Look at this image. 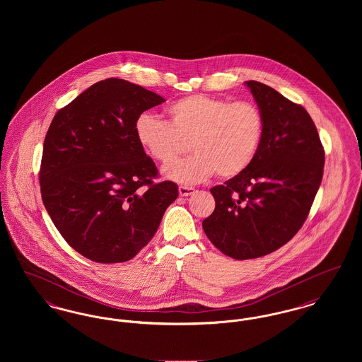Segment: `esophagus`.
<instances>
[{
    "label": "esophagus",
    "mask_w": 362,
    "mask_h": 362,
    "mask_svg": "<svg viewBox=\"0 0 362 362\" xmlns=\"http://www.w3.org/2000/svg\"><path fill=\"white\" fill-rule=\"evenodd\" d=\"M194 192H195V189H192V187H187V186H180L179 187V195L180 197H189Z\"/></svg>",
    "instance_id": "obj_1"
}]
</instances>
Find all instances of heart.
Segmentation results:
<instances>
[{"label":"heart","mask_w":362,"mask_h":362,"mask_svg":"<svg viewBox=\"0 0 362 362\" xmlns=\"http://www.w3.org/2000/svg\"><path fill=\"white\" fill-rule=\"evenodd\" d=\"M170 121L151 112L138 115L134 134L141 148L161 164L180 155L186 142L195 152L163 170L167 179L182 185H197L213 176H238L250 167L258 153L264 121L258 107L189 95L168 105Z\"/></svg>","instance_id":"b5f03b06"}]
</instances>
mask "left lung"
Masks as SVG:
<instances>
[{"label":"left lung","mask_w":362,"mask_h":362,"mask_svg":"<svg viewBox=\"0 0 362 362\" xmlns=\"http://www.w3.org/2000/svg\"><path fill=\"white\" fill-rule=\"evenodd\" d=\"M264 121L247 170L210 189L214 211L202 226L223 254L243 260L286 244L305 223L325 168V149L307 110L272 86L245 81Z\"/></svg>","instance_id":"8db88e82"}]
</instances>
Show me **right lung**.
<instances>
[{"instance_id": "1", "label": "right lung", "mask_w": 362, "mask_h": 362, "mask_svg": "<svg viewBox=\"0 0 362 362\" xmlns=\"http://www.w3.org/2000/svg\"><path fill=\"white\" fill-rule=\"evenodd\" d=\"M163 102L142 86L107 78L55 114L43 144L40 192L52 223L83 257L134 258L177 198L173 182H153L158 171L134 134L138 115Z\"/></svg>"}]
</instances>
